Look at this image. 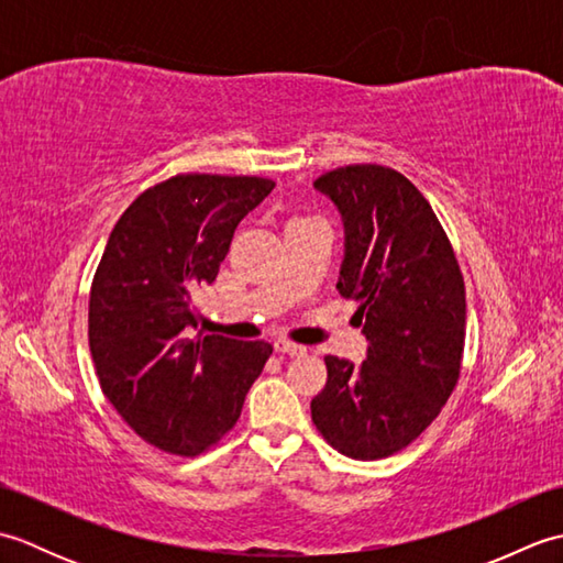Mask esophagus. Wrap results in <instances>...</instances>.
Here are the masks:
<instances>
[{
  "label": "esophagus",
  "instance_id": "obj_1",
  "mask_svg": "<svg viewBox=\"0 0 563 563\" xmlns=\"http://www.w3.org/2000/svg\"><path fill=\"white\" fill-rule=\"evenodd\" d=\"M273 345H275V351H278V353H288V355H305V351H307L305 345L292 343L288 339H278Z\"/></svg>",
  "mask_w": 563,
  "mask_h": 563
}]
</instances>
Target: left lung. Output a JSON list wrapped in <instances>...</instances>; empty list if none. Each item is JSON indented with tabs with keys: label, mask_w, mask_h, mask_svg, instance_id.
Here are the masks:
<instances>
[{
	"label": "left lung",
	"mask_w": 563,
	"mask_h": 563,
	"mask_svg": "<svg viewBox=\"0 0 563 563\" xmlns=\"http://www.w3.org/2000/svg\"><path fill=\"white\" fill-rule=\"evenodd\" d=\"M314 186L341 210L339 292L357 305L365 363L327 355L312 421L351 460L404 450L435 421L457 385L466 333L464 278L438 214L409 178L382 164H349Z\"/></svg>",
	"instance_id": "1"
}]
</instances>
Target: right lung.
<instances>
[{
  "label": "right lung",
  "instance_id": "right-lung-1",
  "mask_svg": "<svg viewBox=\"0 0 563 563\" xmlns=\"http://www.w3.org/2000/svg\"><path fill=\"white\" fill-rule=\"evenodd\" d=\"M275 184L176 174L130 202L89 292V351L101 391L162 452L196 457L230 433L273 353L266 341L188 339L194 292L218 278L236 224Z\"/></svg>",
  "mask_w": 563,
  "mask_h": 563
}]
</instances>
